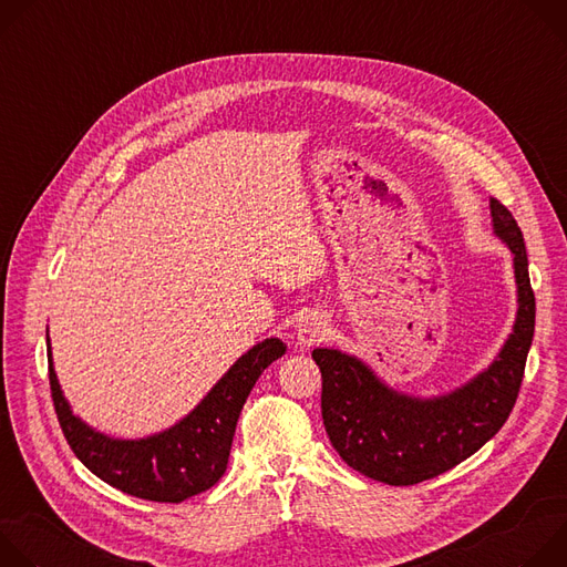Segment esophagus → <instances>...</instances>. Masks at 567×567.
Masks as SVG:
<instances>
[{
    "instance_id": "1",
    "label": "esophagus",
    "mask_w": 567,
    "mask_h": 567,
    "mask_svg": "<svg viewBox=\"0 0 567 567\" xmlns=\"http://www.w3.org/2000/svg\"><path fill=\"white\" fill-rule=\"evenodd\" d=\"M328 334H330V320L322 313H309L300 320V326H298V343L300 346H305V348L316 346Z\"/></svg>"
}]
</instances>
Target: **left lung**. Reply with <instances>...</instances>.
Returning <instances> with one entry per match:
<instances>
[{"mask_svg": "<svg viewBox=\"0 0 567 567\" xmlns=\"http://www.w3.org/2000/svg\"><path fill=\"white\" fill-rule=\"evenodd\" d=\"M494 233L514 256L518 311L489 368L449 394L422 399L385 385L370 365L341 350L311 352L322 377L320 413L332 446L354 471L409 487L464 462L507 422L534 339L536 302L527 251L514 215L492 199Z\"/></svg>", "mask_w": 567, "mask_h": 567, "instance_id": "left-lung-1", "label": "left lung"}]
</instances>
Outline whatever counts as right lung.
Segmentation results:
<instances>
[{"mask_svg": "<svg viewBox=\"0 0 567 567\" xmlns=\"http://www.w3.org/2000/svg\"><path fill=\"white\" fill-rule=\"evenodd\" d=\"M47 346L55 415L75 457L114 489L154 503H182L224 475L241 406L260 374L287 350L280 339H265L241 354L175 426L141 440H118L71 413L53 370L49 337Z\"/></svg>", "mask_w": 567, "mask_h": 567, "instance_id": "right-lung-1", "label": "right lung"}]
</instances>
